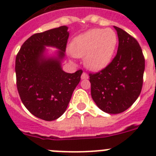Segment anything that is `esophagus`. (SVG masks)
<instances>
[{
    "instance_id": "1",
    "label": "esophagus",
    "mask_w": 156,
    "mask_h": 156,
    "mask_svg": "<svg viewBox=\"0 0 156 156\" xmlns=\"http://www.w3.org/2000/svg\"><path fill=\"white\" fill-rule=\"evenodd\" d=\"M88 75H87L86 73H82V75H81V79L82 80H86V79H88Z\"/></svg>"
}]
</instances>
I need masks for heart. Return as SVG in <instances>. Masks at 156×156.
Here are the masks:
<instances>
[{
	"label": "heart",
	"instance_id": "1",
	"mask_svg": "<svg viewBox=\"0 0 156 156\" xmlns=\"http://www.w3.org/2000/svg\"><path fill=\"white\" fill-rule=\"evenodd\" d=\"M118 44V35L110 28L87 30L73 38L69 45L71 54L84 58V64L91 70H100L110 63Z\"/></svg>",
	"mask_w": 156,
	"mask_h": 156
}]
</instances>
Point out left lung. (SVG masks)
<instances>
[{
    "label": "left lung",
    "mask_w": 156,
    "mask_h": 156,
    "mask_svg": "<svg viewBox=\"0 0 156 156\" xmlns=\"http://www.w3.org/2000/svg\"><path fill=\"white\" fill-rule=\"evenodd\" d=\"M118 36L116 56L106 68L90 73L91 94L102 111L120 114L133 104L143 86L144 57L138 42L122 29L114 27Z\"/></svg>",
    "instance_id": "left-lung-1"
}]
</instances>
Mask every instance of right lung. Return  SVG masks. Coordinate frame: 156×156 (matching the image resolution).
<instances>
[{"mask_svg":"<svg viewBox=\"0 0 156 156\" xmlns=\"http://www.w3.org/2000/svg\"><path fill=\"white\" fill-rule=\"evenodd\" d=\"M69 36L66 26L34 34L23 42L16 58V86L20 99L40 119L54 121L62 116L80 81L81 69L67 73L61 65ZM46 46L58 48L57 56L46 57Z\"/></svg>","mask_w":156,"mask_h":156,"instance_id":"obj_1","label":"right lung"}]
</instances>
